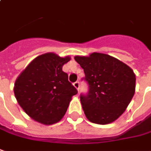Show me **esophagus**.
I'll use <instances>...</instances> for the list:
<instances>
[{"label":"esophagus","instance_id":"obj_1","mask_svg":"<svg viewBox=\"0 0 151 151\" xmlns=\"http://www.w3.org/2000/svg\"><path fill=\"white\" fill-rule=\"evenodd\" d=\"M73 86H74V87H75L76 89L78 91H79V82H75V83H73Z\"/></svg>","mask_w":151,"mask_h":151}]
</instances>
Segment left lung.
Returning <instances> with one entry per match:
<instances>
[{
	"mask_svg": "<svg viewBox=\"0 0 151 151\" xmlns=\"http://www.w3.org/2000/svg\"><path fill=\"white\" fill-rule=\"evenodd\" d=\"M83 68L89 85L80 101L86 119L97 124H108L122 115L135 93L136 75L119 60L103 53L74 57Z\"/></svg>",
	"mask_w": 151,
	"mask_h": 151,
	"instance_id": "obj_1",
	"label": "left lung"
}]
</instances>
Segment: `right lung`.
Instances as JSON below:
<instances>
[{
	"label": "right lung",
	"mask_w": 151,
	"mask_h": 151,
	"mask_svg": "<svg viewBox=\"0 0 151 151\" xmlns=\"http://www.w3.org/2000/svg\"><path fill=\"white\" fill-rule=\"evenodd\" d=\"M71 60L53 52L39 55L17 78L14 92L17 101L31 119L45 125L58 123L78 91L68 82L63 65Z\"/></svg>",
	"instance_id": "obj_1"
}]
</instances>
